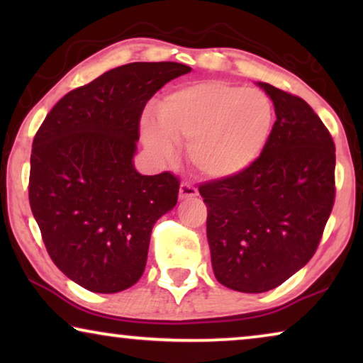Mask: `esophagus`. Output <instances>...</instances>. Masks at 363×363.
Returning a JSON list of instances; mask_svg holds the SVG:
<instances>
[{"mask_svg":"<svg viewBox=\"0 0 363 363\" xmlns=\"http://www.w3.org/2000/svg\"><path fill=\"white\" fill-rule=\"evenodd\" d=\"M198 195V190L190 183H182L180 185V191H178V196L180 200H186V198H195Z\"/></svg>","mask_w":363,"mask_h":363,"instance_id":"1","label":"esophagus"}]
</instances>
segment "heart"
Wrapping results in <instances>:
<instances>
[{
    "label": "heart",
    "instance_id": "1",
    "mask_svg": "<svg viewBox=\"0 0 363 363\" xmlns=\"http://www.w3.org/2000/svg\"><path fill=\"white\" fill-rule=\"evenodd\" d=\"M157 122L143 117L145 147L163 160L188 142V160L210 180H228L246 172L269 142L274 104L262 91L225 81L186 84L167 92L155 107Z\"/></svg>",
    "mask_w": 363,
    "mask_h": 363
}]
</instances>
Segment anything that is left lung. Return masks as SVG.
<instances>
[{
    "label": "left lung",
    "mask_w": 363,
    "mask_h": 363,
    "mask_svg": "<svg viewBox=\"0 0 363 363\" xmlns=\"http://www.w3.org/2000/svg\"><path fill=\"white\" fill-rule=\"evenodd\" d=\"M276 122L261 157L200 186L218 282L259 294L302 269L319 246L335 198V145L304 99L257 82Z\"/></svg>",
    "instance_id": "left-lung-1"
}]
</instances>
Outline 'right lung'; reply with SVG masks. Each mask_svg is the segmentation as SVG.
Returning a JSON list of instances; mask_svg holds the SVG:
<instances>
[{"label": "right lung", "mask_w": 363, "mask_h": 363, "mask_svg": "<svg viewBox=\"0 0 363 363\" xmlns=\"http://www.w3.org/2000/svg\"><path fill=\"white\" fill-rule=\"evenodd\" d=\"M191 71L180 62H130L66 94L33 140L29 205L59 269L84 289L135 284L152 228L173 210L180 182L133 165L143 107Z\"/></svg>", "instance_id": "1"}]
</instances>
